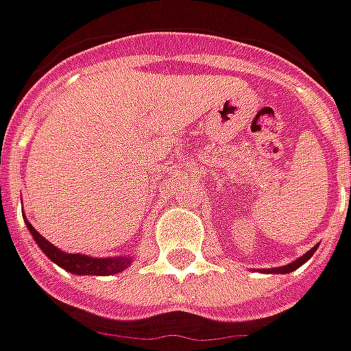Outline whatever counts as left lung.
<instances>
[{
  "mask_svg": "<svg viewBox=\"0 0 351 351\" xmlns=\"http://www.w3.org/2000/svg\"><path fill=\"white\" fill-rule=\"evenodd\" d=\"M315 250H317V245H315V247H311V250L307 252L306 256H302V257H300V259H295V261H292V263H288V265L275 267V269H269V273H278V275H285V273H292V271H295V269H298V267H300V265H304L307 259H309V257L315 254Z\"/></svg>",
  "mask_w": 351,
  "mask_h": 351,
  "instance_id": "obj_1",
  "label": "left lung"
}]
</instances>
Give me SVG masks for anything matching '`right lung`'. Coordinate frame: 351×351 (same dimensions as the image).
Returning a JSON list of instances; mask_svg holds the SVG:
<instances>
[{
	"label": "right lung",
	"instance_id": "right-lung-1",
	"mask_svg": "<svg viewBox=\"0 0 351 351\" xmlns=\"http://www.w3.org/2000/svg\"><path fill=\"white\" fill-rule=\"evenodd\" d=\"M26 226H28V230H30V234L36 240V244L40 245V250L44 252L45 256L59 267H63L65 271L73 273V275H117V273L125 271L126 267H130V263H132V257L130 256L90 257L82 256V254H66V252H61L59 247H56L51 242H47L44 236L40 234L28 221H26Z\"/></svg>",
	"mask_w": 351,
	"mask_h": 351
}]
</instances>
